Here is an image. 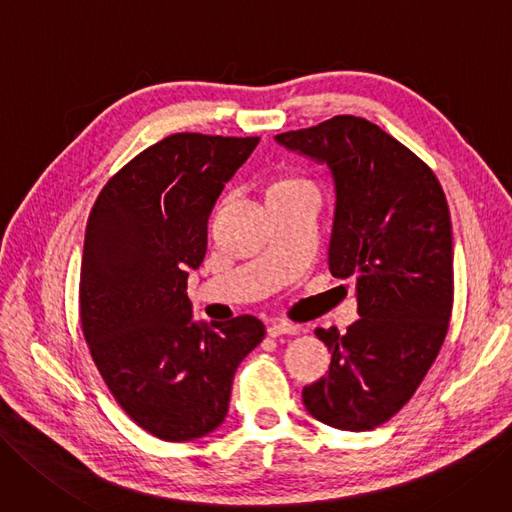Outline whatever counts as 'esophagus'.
<instances>
[{"label":"esophagus","mask_w":512,"mask_h":512,"mask_svg":"<svg viewBox=\"0 0 512 512\" xmlns=\"http://www.w3.org/2000/svg\"><path fill=\"white\" fill-rule=\"evenodd\" d=\"M299 333V327L293 323H287V320H278V323H272L268 327L270 337H280V335H295Z\"/></svg>","instance_id":"esophagus-1"}]
</instances>
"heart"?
Here are the masks:
<instances>
[{
    "instance_id": "obj_1",
    "label": "heart",
    "mask_w": 512,
    "mask_h": 512,
    "mask_svg": "<svg viewBox=\"0 0 512 512\" xmlns=\"http://www.w3.org/2000/svg\"><path fill=\"white\" fill-rule=\"evenodd\" d=\"M291 183H304V181H299V179H287V181H280V183H276V185H291Z\"/></svg>"
}]
</instances>
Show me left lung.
<instances>
[{"mask_svg": "<svg viewBox=\"0 0 512 512\" xmlns=\"http://www.w3.org/2000/svg\"><path fill=\"white\" fill-rule=\"evenodd\" d=\"M276 141L331 170L329 270L356 282L361 316L346 333L316 329L331 367L301 396L318 422L371 430L401 411L445 342L453 244L443 187L426 162L365 118L335 116Z\"/></svg>", "mask_w": 512, "mask_h": 512, "instance_id": "left-lung-1", "label": "left lung"}]
</instances>
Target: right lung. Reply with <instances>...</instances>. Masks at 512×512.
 I'll list each match as a JSON object with an SVG mask.
<instances>
[{"instance_id":"1","label":"right lung","mask_w":512,"mask_h":512,"mask_svg":"<svg viewBox=\"0 0 512 512\" xmlns=\"http://www.w3.org/2000/svg\"><path fill=\"white\" fill-rule=\"evenodd\" d=\"M257 143L170 135L118 170L88 217L82 331L113 399L162 441L200 439L223 424L234 373L266 335L249 314L194 323L187 297L208 215Z\"/></svg>"}]
</instances>
